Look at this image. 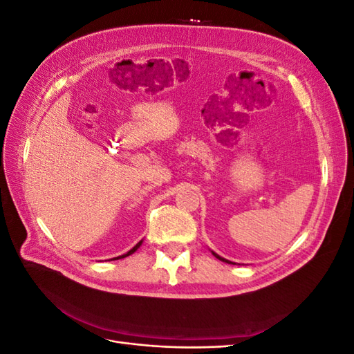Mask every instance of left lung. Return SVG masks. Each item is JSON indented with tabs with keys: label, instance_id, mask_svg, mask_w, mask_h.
I'll list each match as a JSON object with an SVG mask.
<instances>
[{
	"label": "left lung",
	"instance_id": "left-lung-1",
	"mask_svg": "<svg viewBox=\"0 0 354 354\" xmlns=\"http://www.w3.org/2000/svg\"><path fill=\"white\" fill-rule=\"evenodd\" d=\"M212 252V255L214 257H216V259H218L220 261H224V263H229V264H234V263H232V261H229V260H226V259H223V257H220L218 254H216V252H214V251H211Z\"/></svg>",
	"mask_w": 354,
	"mask_h": 354
}]
</instances>
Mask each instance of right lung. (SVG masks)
<instances>
[{"label":"right lung","mask_w":354,"mask_h":354,"mask_svg":"<svg viewBox=\"0 0 354 354\" xmlns=\"http://www.w3.org/2000/svg\"><path fill=\"white\" fill-rule=\"evenodd\" d=\"M143 243V239L140 241V242H138V243H136L134 246H133V248L130 250V251H128V252H125V254H122V255H120V257H115V259H112V260H120V259H125V257H128V255H131V254H134L138 248H140V245Z\"/></svg>","instance_id":"obj_1"}]
</instances>
